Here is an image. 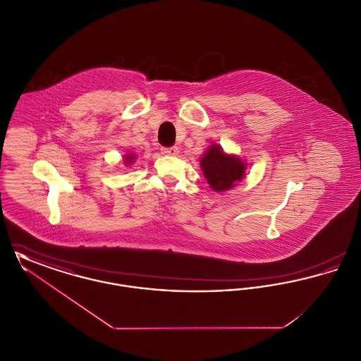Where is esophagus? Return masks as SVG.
Listing matches in <instances>:
<instances>
[{"label": "esophagus", "instance_id": "1", "mask_svg": "<svg viewBox=\"0 0 361 361\" xmlns=\"http://www.w3.org/2000/svg\"><path fill=\"white\" fill-rule=\"evenodd\" d=\"M162 150V154L165 155H172V157H176V155L178 154V147H164V149H161Z\"/></svg>", "mask_w": 361, "mask_h": 361}]
</instances>
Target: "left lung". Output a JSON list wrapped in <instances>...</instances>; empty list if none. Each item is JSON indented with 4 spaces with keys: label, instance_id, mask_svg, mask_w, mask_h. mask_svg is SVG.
Wrapping results in <instances>:
<instances>
[{
    "label": "left lung",
    "instance_id": "obj_1",
    "mask_svg": "<svg viewBox=\"0 0 361 361\" xmlns=\"http://www.w3.org/2000/svg\"><path fill=\"white\" fill-rule=\"evenodd\" d=\"M200 168L209 187L218 193L234 188L246 172L245 161L238 155L226 153L218 143L209 145L200 157Z\"/></svg>",
    "mask_w": 361,
    "mask_h": 361
}]
</instances>
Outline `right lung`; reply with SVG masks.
Returning <instances> with one entry per match:
<instances>
[{
  "label": "right lung",
  "mask_w": 361,
  "mask_h": 361,
  "mask_svg": "<svg viewBox=\"0 0 361 361\" xmlns=\"http://www.w3.org/2000/svg\"><path fill=\"white\" fill-rule=\"evenodd\" d=\"M135 158H137V157H135L134 153H128V154H126L123 157V162H124L126 166H130V165L135 161Z\"/></svg>",
  "instance_id": "1"
}]
</instances>
